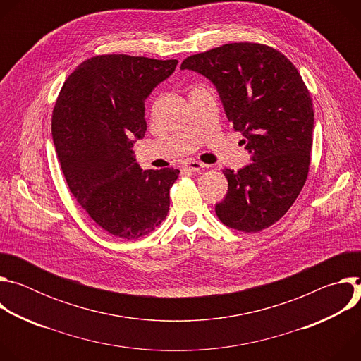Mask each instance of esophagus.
Here are the masks:
<instances>
[{"instance_id": "1", "label": "esophagus", "mask_w": 361, "mask_h": 361, "mask_svg": "<svg viewBox=\"0 0 361 361\" xmlns=\"http://www.w3.org/2000/svg\"><path fill=\"white\" fill-rule=\"evenodd\" d=\"M183 169L184 170H188V171H200L201 169H204V164L200 163V161H194V160H188L183 164Z\"/></svg>"}]
</instances>
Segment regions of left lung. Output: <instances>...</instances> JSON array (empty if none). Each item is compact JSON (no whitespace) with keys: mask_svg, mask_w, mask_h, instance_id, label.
<instances>
[{"mask_svg":"<svg viewBox=\"0 0 361 361\" xmlns=\"http://www.w3.org/2000/svg\"><path fill=\"white\" fill-rule=\"evenodd\" d=\"M181 70L209 78L234 131L251 154L237 173L224 169L228 190L216 204L220 221L244 233L277 223L298 197L310 167L314 111L300 73L280 51L233 42L187 57Z\"/></svg>","mask_w":361,"mask_h":361,"instance_id":"left-lung-1","label":"left lung"}]
</instances>
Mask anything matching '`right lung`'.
Returning <instances> with one entry per match:
<instances>
[{"label":"right lung","instance_id":"add662e5","mask_svg":"<svg viewBox=\"0 0 361 361\" xmlns=\"http://www.w3.org/2000/svg\"><path fill=\"white\" fill-rule=\"evenodd\" d=\"M177 60L97 56L66 80L53 111V140L68 188L107 233L133 240L167 217L180 170H141L131 149L147 131L144 102Z\"/></svg>","mask_w":361,"mask_h":361}]
</instances>
